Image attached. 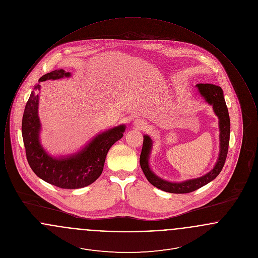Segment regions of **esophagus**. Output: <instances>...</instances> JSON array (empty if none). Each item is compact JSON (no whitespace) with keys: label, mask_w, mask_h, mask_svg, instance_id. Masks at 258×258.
I'll return each mask as SVG.
<instances>
[{"label":"esophagus","mask_w":258,"mask_h":258,"mask_svg":"<svg viewBox=\"0 0 258 258\" xmlns=\"http://www.w3.org/2000/svg\"><path fill=\"white\" fill-rule=\"evenodd\" d=\"M135 125H137L139 128H141V130H143V128H145L146 126H147V124H146V122L144 121V120H141V119H137L136 121H135Z\"/></svg>","instance_id":"1"}]
</instances>
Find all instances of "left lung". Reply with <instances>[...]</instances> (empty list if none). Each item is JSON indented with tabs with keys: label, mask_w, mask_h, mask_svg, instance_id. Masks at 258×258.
I'll return each mask as SVG.
<instances>
[{
	"label": "left lung",
	"mask_w": 258,
	"mask_h": 258,
	"mask_svg": "<svg viewBox=\"0 0 258 258\" xmlns=\"http://www.w3.org/2000/svg\"><path fill=\"white\" fill-rule=\"evenodd\" d=\"M197 87L200 92V94L205 98L206 101L213 105V108L217 116L220 119V131H221V152L220 157L217 161L215 167L213 170L207 173L206 175L197 178L188 180L182 183H170L167 181H164L162 179L156 176L153 172L150 170L148 165V159L149 154L152 147V140L151 138L145 135L143 140V146L140 155V166L144 172L148 181L160 188L161 190H164L166 192L171 194H188L198 189L199 187L208 184L211 181H213L220 173L224 165V162L226 160L227 152H228V145H229V137H230V119L228 109L225 103V100L223 98V93L221 87L216 86L213 84H197Z\"/></svg>",
	"instance_id": "obj_1"
}]
</instances>
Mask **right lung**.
Listing matches in <instances>:
<instances>
[{"mask_svg":"<svg viewBox=\"0 0 258 258\" xmlns=\"http://www.w3.org/2000/svg\"><path fill=\"white\" fill-rule=\"evenodd\" d=\"M70 75L63 70H56L41 76L38 83ZM39 89V84L34 87L26 103L22 119V136L30 167L37 177L61 188L74 189L94 183L103 170L109 149L123 137L125 126L122 124L98 135L81 152L71 158L53 159L46 154L38 140L40 123L37 114V91Z\"/></svg>","mask_w":258,"mask_h":258,"instance_id":"add662e5","label":"right lung"}]
</instances>
